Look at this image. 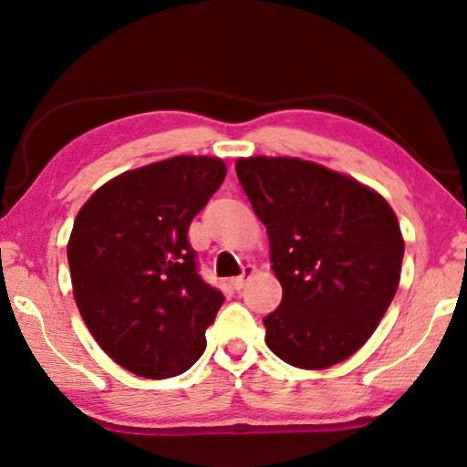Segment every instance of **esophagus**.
<instances>
[{
  "instance_id": "obj_1",
  "label": "esophagus",
  "mask_w": 467,
  "mask_h": 467,
  "mask_svg": "<svg viewBox=\"0 0 467 467\" xmlns=\"http://www.w3.org/2000/svg\"><path fill=\"white\" fill-rule=\"evenodd\" d=\"M254 272H256V267H254V265H246L244 269H242V274H240V275H235V278L229 280V284H232V286H234L235 290H240L242 286H244L246 280H248L250 275H253Z\"/></svg>"
}]
</instances>
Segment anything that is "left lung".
<instances>
[{"mask_svg":"<svg viewBox=\"0 0 467 467\" xmlns=\"http://www.w3.org/2000/svg\"><path fill=\"white\" fill-rule=\"evenodd\" d=\"M240 185L267 227L282 303L263 317L265 343L296 368L356 354L394 299L400 225L379 193L299 158H240Z\"/></svg>","mask_w":467,"mask_h":467,"instance_id":"obj_1","label":"left lung"}]
</instances>
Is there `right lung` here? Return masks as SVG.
I'll return each mask as SVG.
<instances>
[{
	"label": "right lung",
	"instance_id": "add662e5",
	"mask_svg": "<svg viewBox=\"0 0 467 467\" xmlns=\"http://www.w3.org/2000/svg\"><path fill=\"white\" fill-rule=\"evenodd\" d=\"M225 172L208 155L155 161L97 189L73 223L67 259L79 314L134 375L168 379L204 354L225 296L202 280L187 232Z\"/></svg>",
	"mask_w": 467,
	"mask_h": 467
}]
</instances>
